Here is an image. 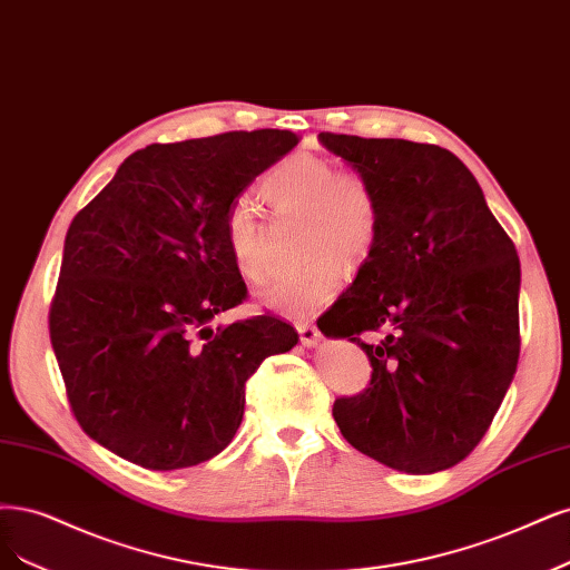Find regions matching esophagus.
Instances as JSON below:
<instances>
[{
    "label": "esophagus",
    "instance_id": "obj_1",
    "mask_svg": "<svg viewBox=\"0 0 570 570\" xmlns=\"http://www.w3.org/2000/svg\"><path fill=\"white\" fill-rule=\"evenodd\" d=\"M297 332H299V340H302L304 346H318L323 342L321 330L316 325H311V323H299Z\"/></svg>",
    "mask_w": 570,
    "mask_h": 570
}]
</instances>
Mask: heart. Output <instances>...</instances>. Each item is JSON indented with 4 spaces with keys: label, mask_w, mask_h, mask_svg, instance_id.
Wrapping results in <instances>:
<instances>
[{
    "label": "heart",
    "mask_w": 570,
    "mask_h": 570,
    "mask_svg": "<svg viewBox=\"0 0 570 570\" xmlns=\"http://www.w3.org/2000/svg\"><path fill=\"white\" fill-rule=\"evenodd\" d=\"M276 217H302L299 252L306 264L259 292V306L287 318L316 313L342 283V264L353 268L375 249L380 203L358 174L318 155H292L273 167L259 186ZM224 240L235 271L249 283L268 276L266 224L252 200H235L224 222Z\"/></svg>",
    "instance_id": "1"
}]
</instances>
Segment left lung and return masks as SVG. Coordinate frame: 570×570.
<instances>
[{"mask_svg": "<svg viewBox=\"0 0 570 570\" xmlns=\"http://www.w3.org/2000/svg\"><path fill=\"white\" fill-rule=\"evenodd\" d=\"M375 190L380 235L321 332L370 358L363 394L337 399L342 436L405 474H434L479 445L519 363L521 264L474 174L405 139L318 134ZM385 330L375 345L362 335Z\"/></svg>", "mask_w": 570, "mask_h": 570, "instance_id": "1", "label": "left lung"}]
</instances>
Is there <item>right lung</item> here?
I'll return each mask as SVG.
<instances>
[{
    "label": "right lung",
    "instance_id": "add662e5",
    "mask_svg": "<svg viewBox=\"0 0 570 570\" xmlns=\"http://www.w3.org/2000/svg\"><path fill=\"white\" fill-rule=\"evenodd\" d=\"M297 144L285 129L153 144L77 212L49 335L75 420L110 453L155 472L219 455L243 422L245 382L299 342L273 316L212 327L247 292L226 214Z\"/></svg>",
    "mask_w": 570,
    "mask_h": 570
}]
</instances>
